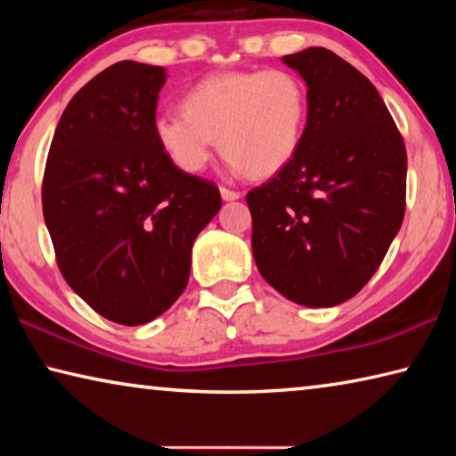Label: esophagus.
<instances>
[{
	"instance_id": "obj_1",
	"label": "esophagus",
	"mask_w": 456,
	"mask_h": 456,
	"mask_svg": "<svg viewBox=\"0 0 456 456\" xmlns=\"http://www.w3.org/2000/svg\"><path fill=\"white\" fill-rule=\"evenodd\" d=\"M221 197H223V200H237L239 197H241V192L231 191L227 187H221Z\"/></svg>"
}]
</instances>
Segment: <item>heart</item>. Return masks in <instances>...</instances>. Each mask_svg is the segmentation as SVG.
<instances>
[{
  "mask_svg": "<svg viewBox=\"0 0 456 456\" xmlns=\"http://www.w3.org/2000/svg\"><path fill=\"white\" fill-rule=\"evenodd\" d=\"M181 112L159 114L154 141L184 173L211 163L215 141L233 173L265 179L291 163L304 141L307 92L288 70L223 72L181 96Z\"/></svg>",
  "mask_w": 456,
  "mask_h": 456,
  "instance_id": "obj_1",
  "label": "heart"
}]
</instances>
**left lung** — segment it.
Listing matches in <instances>:
<instances>
[{"label": "left lung", "mask_w": 456, "mask_h": 456, "mask_svg": "<svg viewBox=\"0 0 456 456\" xmlns=\"http://www.w3.org/2000/svg\"><path fill=\"white\" fill-rule=\"evenodd\" d=\"M307 86V125L291 163L247 192L253 257L299 305L356 296L404 219L406 149L374 84L326 48L283 56Z\"/></svg>", "instance_id": "left-lung-1"}]
</instances>
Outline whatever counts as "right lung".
Segmentation results:
<instances>
[{
    "label": "right lung",
    "mask_w": 456,
    "mask_h": 456,
    "mask_svg": "<svg viewBox=\"0 0 456 456\" xmlns=\"http://www.w3.org/2000/svg\"><path fill=\"white\" fill-rule=\"evenodd\" d=\"M165 68L125 60L76 92L56 126L42 207L61 275L122 326L165 314L187 288L191 249L221 209L215 183L154 141Z\"/></svg>",
    "instance_id": "1"
}]
</instances>
